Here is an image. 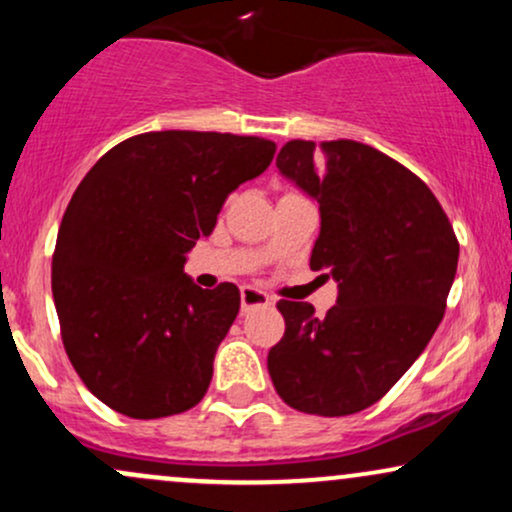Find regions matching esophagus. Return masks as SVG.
I'll use <instances>...</instances> for the list:
<instances>
[{"label":"esophagus","instance_id":"obj_1","mask_svg":"<svg viewBox=\"0 0 512 512\" xmlns=\"http://www.w3.org/2000/svg\"><path fill=\"white\" fill-rule=\"evenodd\" d=\"M269 305H274V298L255 289V286H243L240 289V308H243V313H248L252 308H269Z\"/></svg>","mask_w":512,"mask_h":512}]
</instances>
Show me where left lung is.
<instances>
[{
	"label": "left lung",
	"mask_w": 512,
	"mask_h": 512,
	"mask_svg": "<svg viewBox=\"0 0 512 512\" xmlns=\"http://www.w3.org/2000/svg\"><path fill=\"white\" fill-rule=\"evenodd\" d=\"M276 168L320 204L310 269L337 281V305L279 301L286 332L269 349L279 397L305 414L370 407L421 356L457 272L448 216L426 182L373 146L293 139Z\"/></svg>",
	"instance_id": "left-lung-1"
}]
</instances>
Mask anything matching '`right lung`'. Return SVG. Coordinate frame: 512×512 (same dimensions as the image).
<instances>
[{"label":"right lung","instance_id":"obj_1","mask_svg":"<svg viewBox=\"0 0 512 512\" xmlns=\"http://www.w3.org/2000/svg\"><path fill=\"white\" fill-rule=\"evenodd\" d=\"M274 151L260 137L146 132L113 146L76 187L52 257V298L69 361L110 409L161 419L207 395L240 291L199 289L185 274L187 252Z\"/></svg>","mask_w":512,"mask_h":512}]
</instances>
